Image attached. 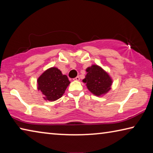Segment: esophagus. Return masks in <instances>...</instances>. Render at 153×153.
<instances>
[{
    "label": "esophagus",
    "mask_w": 153,
    "mask_h": 153,
    "mask_svg": "<svg viewBox=\"0 0 153 153\" xmlns=\"http://www.w3.org/2000/svg\"><path fill=\"white\" fill-rule=\"evenodd\" d=\"M74 81H79V76H77L75 77V78H74Z\"/></svg>",
    "instance_id": "34e87169"
}]
</instances>
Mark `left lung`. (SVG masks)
Returning a JSON list of instances; mask_svg holds the SVG:
<instances>
[{
	"mask_svg": "<svg viewBox=\"0 0 153 153\" xmlns=\"http://www.w3.org/2000/svg\"><path fill=\"white\" fill-rule=\"evenodd\" d=\"M87 74L83 82L86 83L88 90L97 97L102 96L109 91L113 80L102 67L92 65L86 69Z\"/></svg>",
	"mask_w": 153,
	"mask_h": 153,
	"instance_id": "8db88e82",
	"label": "left lung"
}]
</instances>
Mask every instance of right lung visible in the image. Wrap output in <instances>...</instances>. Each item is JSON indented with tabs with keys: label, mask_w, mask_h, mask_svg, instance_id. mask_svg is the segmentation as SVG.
I'll return each mask as SVG.
<instances>
[{
	"label": "right lung",
	"mask_w": 153,
	"mask_h": 153,
	"mask_svg": "<svg viewBox=\"0 0 153 153\" xmlns=\"http://www.w3.org/2000/svg\"><path fill=\"white\" fill-rule=\"evenodd\" d=\"M38 90L42 92L43 98L55 101L63 95L70 84L68 77L56 67H51L44 71L37 80Z\"/></svg>",
	"instance_id": "1"
}]
</instances>
